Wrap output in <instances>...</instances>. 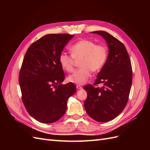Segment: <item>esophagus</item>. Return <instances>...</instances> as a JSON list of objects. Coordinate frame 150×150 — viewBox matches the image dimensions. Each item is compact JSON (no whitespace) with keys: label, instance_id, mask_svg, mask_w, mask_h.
<instances>
[{"label":"esophagus","instance_id":"obj_1","mask_svg":"<svg viewBox=\"0 0 150 150\" xmlns=\"http://www.w3.org/2000/svg\"><path fill=\"white\" fill-rule=\"evenodd\" d=\"M76 88H77V89H82V86L79 85V84H78V85H76Z\"/></svg>","mask_w":150,"mask_h":150}]
</instances>
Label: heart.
Listing matches in <instances>:
<instances>
[{
  "instance_id": "obj_1",
  "label": "heart",
  "mask_w": 150,
  "mask_h": 150,
  "mask_svg": "<svg viewBox=\"0 0 150 150\" xmlns=\"http://www.w3.org/2000/svg\"><path fill=\"white\" fill-rule=\"evenodd\" d=\"M71 54L62 52L59 57V62L64 71H73L76 61L80 59L79 69L76 70L68 77L69 82L78 84H83L88 80L91 72L101 70L108 59V52L106 46L96 44L93 40L81 39L70 47Z\"/></svg>"
}]
</instances>
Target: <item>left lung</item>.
Listing matches in <instances>:
<instances>
[{"label":"left lung","mask_w":150,"mask_h":150,"mask_svg":"<svg viewBox=\"0 0 150 150\" xmlns=\"http://www.w3.org/2000/svg\"><path fill=\"white\" fill-rule=\"evenodd\" d=\"M106 40L109 54L95 82L83 88L88 96L84 105L87 114L98 122H108L123 111L132 84V66L127 50L118 39L105 31H94ZM103 83L101 88L96 86Z\"/></svg>","instance_id":"left-lung-1"}]
</instances>
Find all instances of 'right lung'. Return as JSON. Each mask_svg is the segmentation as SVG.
Listing matches in <instances>:
<instances>
[{
  "label": "right lung",
  "mask_w": 150,
  "mask_h": 150,
  "mask_svg": "<svg viewBox=\"0 0 150 150\" xmlns=\"http://www.w3.org/2000/svg\"><path fill=\"white\" fill-rule=\"evenodd\" d=\"M74 36L47 34L32 44L27 51L19 76L22 99L29 114L42 123H51L64 115L67 101L76 91L65 78L59 57Z\"/></svg>",
  "instance_id": "add662e5"
}]
</instances>
